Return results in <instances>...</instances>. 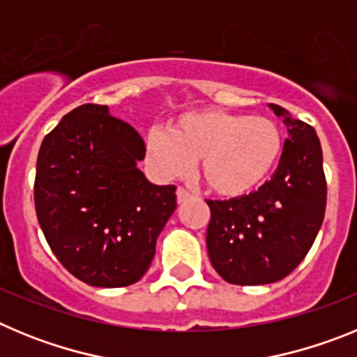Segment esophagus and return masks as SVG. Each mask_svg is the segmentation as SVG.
<instances>
[{
  "label": "esophagus",
  "instance_id": "1",
  "mask_svg": "<svg viewBox=\"0 0 357 357\" xmlns=\"http://www.w3.org/2000/svg\"><path fill=\"white\" fill-rule=\"evenodd\" d=\"M191 197H193V195L189 193V191L185 188H178V189H176V200L181 202V204H182V202L189 200V198H191Z\"/></svg>",
  "mask_w": 357,
  "mask_h": 357
}]
</instances>
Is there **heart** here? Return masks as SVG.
Returning <instances> with one entry per match:
<instances>
[{"instance_id":"b5f03b06","label":"heart","mask_w":357,"mask_h":357,"mask_svg":"<svg viewBox=\"0 0 357 357\" xmlns=\"http://www.w3.org/2000/svg\"><path fill=\"white\" fill-rule=\"evenodd\" d=\"M282 151L275 121L264 116L197 110L181 116L169 130L146 135L144 157L162 178L181 176L200 160L206 184L222 197H241L272 175Z\"/></svg>"}]
</instances>
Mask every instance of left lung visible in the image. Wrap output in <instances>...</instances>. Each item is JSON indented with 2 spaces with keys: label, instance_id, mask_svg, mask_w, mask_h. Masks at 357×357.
Instances as JSON below:
<instances>
[{
  "label": "left lung",
  "instance_id": "obj_1",
  "mask_svg": "<svg viewBox=\"0 0 357 357\" xmlns=\"http://www.w3.org/2000/svg\"><path fill=\"white\" fill-rule=\"evenodd\" d=\"M270 107L289 132L272 178L250 195L207 200V252L230 284H270L289 275L313 247L326 214L327 182L317 132L282 107Z\"/></svg>",
  "mask_w": 357,
  "mask_h": 357
}]
</instances>
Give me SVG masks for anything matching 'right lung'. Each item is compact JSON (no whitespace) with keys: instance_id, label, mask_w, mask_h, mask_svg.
<instances>
[{"instance_id":"1","label":"right lung","mask_w":357,"mask_h":357,"mask_svg":"<svg viewBox=\"0 0 357 357\" xmlns=\"http://www.w3.org/2000/svg\"><path fill=\"white\" fill-rule=\"evenodd\" d=\"M144 150L127 121L96 103L73 109L40 144L37 220L56 259L85 284H134L155 255L176 188L146 181L137 168Z\"/></svg>"}]
</instances>
